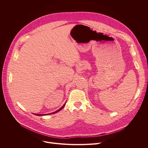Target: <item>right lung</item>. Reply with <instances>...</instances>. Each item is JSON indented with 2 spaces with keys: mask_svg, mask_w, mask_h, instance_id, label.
Listing matches in <instances>:
<instances>
[{
  "mask_svg": "<svg viewBox=\"0 0 148 148\" xmlns=\"http://www.w3.org/2000/svg\"><path fill=\"white\" fill-rule=\"evenodd\" d=\"M65 105H66V103L63 105V106L61 107V108H60L59 110H58L57 111H55V112H52V113H50V114H34V115H38V116H42V115H49V114H55V113H56V112H58V111H60V110H61L63 108H64V107L65 106Z\"/></svg>",
  "mask_w": 148,
  "mask_h": 148,
  "instance_id": "right-lung-1",
  "label": "right lung"
}]
</instances>
